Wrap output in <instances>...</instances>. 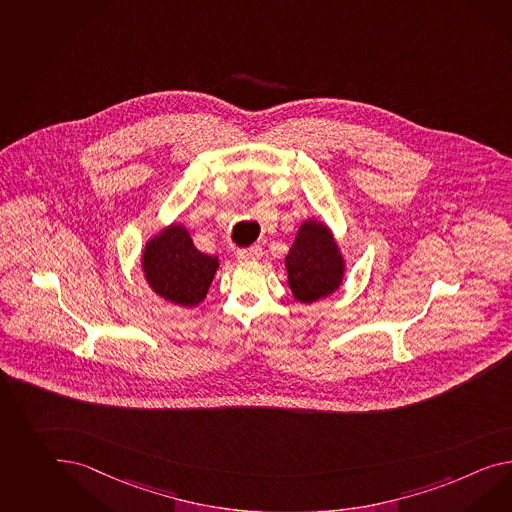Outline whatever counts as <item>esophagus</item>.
<instances>
[{"mask_svg":"<svg viewBox=\"0 0 512 512\" xmlns=\"http://www.w3.org/2000/svg\"><path fill=\"white\" fill-rule=\"evenodd\" d=\"M262 254V247L254 245V247H249V249L237 250V260H241V262H256V260L262 258Z\"/></svg>","mask_w":512,"mask_h":512,"instance_id":"obj_1","label":"esophagus"}]
</instances>
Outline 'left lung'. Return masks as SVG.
<instances>
[{
	"instance_id": "1",
	"label": "left lung",
	"mask_w": 512,
	"mask_h": 512,
	"mask_svg": "<svg viewBox=\"0 0 512 512\" xmlns=\"http://www.w3.org/2000/svg\"><path fill=\"white\" fill-rule=\"evenodd\" d=\"M286 271L293 297L304 304L340 289L345 262L327 224L315 219L301 224L286 256Z\"/></svg>"
}]
</instances>
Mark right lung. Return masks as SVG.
<instances>
[{"mask_svg": "<svg viewBox=\"0 0 512 512\" xmlns=\"http://www.w3.org/2000/svg\"><path fill=\"white\" fill-rule=\"evenodd\" d=\"M141 265L156 295L172 304L195 308L208 295L219 258L200 252L187 228L174 223L148 239Z\"/></svg>", "mask_w": 512, "mask_h": 512, "instance_id": "obj_1", "label": "right lung"}]
</instances>
